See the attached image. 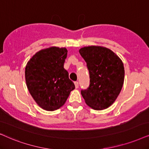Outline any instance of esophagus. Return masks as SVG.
Masks as SVG:
<instances>
[{
	"mask_svg": "<svg viewBox=\"0 0 149 149\" xmlns=\"http://www.w3.org/2000/svg\"><path fill=\"white\" fill-rule=\"evenodd\" d=\"M74 84H75V86H76V88H78V86H79L78 82H74Z\"/></svg>",
	"mask_w": 149,
	"mask_h": 149,
	"instance_id": "obj_1",
	"label": "esophagus"
}]
</instances>
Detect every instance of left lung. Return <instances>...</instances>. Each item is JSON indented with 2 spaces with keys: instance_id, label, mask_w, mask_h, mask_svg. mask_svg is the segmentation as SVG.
<instances>
[{
  "instance_id": "1",
  "label": "left lung",
  "mask_w": 149,
  "mask_h": 149,
  "mask_svg": "<svg viewBox=\"0 0 149 149\" xmlns=\"http://www.w3.org/2000/svg\"><path fill=\"white\" fill-rule=\"evenodd\" d=\"M89 71L90 84L81 94L94 110L107 109L116 101L125 80L122 60L113 52L101 46L84 47L79 50Z\"/></svg>"
}]
</instances>
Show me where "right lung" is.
Listing matches in <instances>:
<instances>
[{"label":"right lung","mask_w":149,"mask_h":149,"mask_svg":"<svg viewBox=\"0 0 149 149\" xmlns=\"http://www.w3.org/2000/svg\"><path fill=\"white\" fill-rule=\"evenodd\" d=\"M67 56L66 48L51 47L36 53L26 65L28 90L37 104L45 111H53L63 107L75 88L64 68Z\"/></svg>","instance_id":"add662e5"}]
</instances>
